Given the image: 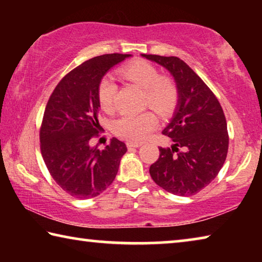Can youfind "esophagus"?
Listing matches in <instances>:
<instances>
[{"instance_id":"obj_1","label":"esophagus","mask_w":262,"mask_h":262,"mask_svg":"<svg viewBox=\"0 0 262 262\" xmlns=\"http://www.w3.org/2000/svg\"><path fill=\"white\" fill-rule=\"evenodd\" d=\"M126 144L128 148H139L142 145V143H140V142H133V141H127Z\"/></svg>"}]
</instances>
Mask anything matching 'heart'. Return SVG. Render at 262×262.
Masks as SVG:
<instances>
[{"label": "heart", "instance_id": "1", "mask_svg": "<svg viewBox=\"0 0 262 262\" xmlns=\"http://www.w3.org/2000/svg\"><path fill=\"white\" fill-rule=\"evenodd\" d=\"M120 74L145 90V104L162 114H168L174 110L179 99V91L171 78L161 76L158 69L147 61H135L120 69ZM118 85L110 75L100 79L98 85V100L105 112H112L117 99ZM157 118L151 111L132 114L126 113L113 122V132L118 136L132 141L147 139L155 127Z\"/></svg>", "mask_w": 262, "mask_h": 262}]
</instances>
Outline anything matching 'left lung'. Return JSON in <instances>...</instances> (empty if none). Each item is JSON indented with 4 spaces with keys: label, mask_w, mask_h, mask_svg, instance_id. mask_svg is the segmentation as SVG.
Here are the masks:
<instances>
[{
    "label": "left lung",
    "mask_w": 262,
    "mask_h": 262,
    "mask_svg": "<svg viewBox=\"0 0 262 262\" xmlns=\"http://www.w3.org/2000/svg\"><path fill=\"white\" fill-rule=\"evenodd\" d=\"M142 56L166 68L179 91L173 118L162 132L173 144L159 147L150 176L167 192L190 196L216 178L227 158L229 135L224 112L207 84L179 57Z\"/></svg>",
    "instance_id": "left-lung-1"
}]
</instances>
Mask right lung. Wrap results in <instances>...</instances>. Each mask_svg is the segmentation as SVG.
<instances>
[{
  "instance_id": "add662e5",
  "label": "right lung",
  "mask_w": 262,
  "mask_h": 262,
  "mask_svg": "<svg viewBox=\"0 0 262 262\" xmlns=\"http://www.w3.org/2000/svg\"><path fill=\"white\" fill-rule=\"evenodd\" d=\"M130 54L92 57L61 79L48 99L40 127V150L52 178L76 199H91L113 183L123 142L113 137L103 150L92 147L99 136L98 85L113 66Z\"/></svg>"
}]
</instances>
